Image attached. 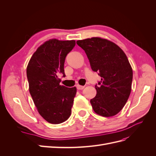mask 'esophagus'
I'll list each match as a JSON object with an SVG mask.
<instances>
[{
  "instance_id": "34e87169",
  "label": "esophagus",
  "mask_w": 156,
  "mask_h": 156,
  "mask_svg": "<svg viewBox=\"0 0 156 156\" xmlns=\"http://www.w3.org/2000/svg\"><path fill=\"white\" fill-rule=\"evenodd\" d=\"M84 88V86L79 85V84H77V88L78 90H83Z\"/></svg>"
}]
</instances>
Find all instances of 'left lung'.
<instances>
[{
    "label": "left lung",
    "mask_w": 156,
    "mask_h": 156,
    "mask_svg": "<svg viewBox=\"0 0 156 156\" xmlns=\"http://www.w3.org/2000/svg\"><path fill=\"white\" fill-rule=\"evenodd\" d=\"M85 51L91 68L101 77L90 103L96 114L110 117L124 107L131 90L133 70L126 55L112 41L100 37L77 41Z\"/></svg>",
    "instance_id": "1"
}]
</instances>
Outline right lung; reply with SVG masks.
<instances>
[{"label": "right lung", "mask_w": 156, "mask_h": 156, "mask_svg": "<svg viewBox=\"0 0 156 156\" xmlns=\"http://www.w3.org/2000/svg\"><path fill=\"white\" fill-rule=\"evenodd\" d=\"M75 45V40L50 39L36 49L27 68L29 92L39 114L47 122L58 124L72 113L76 87L60 85L58 74H64L66 55Z\"/></svg>", "instance_id": "1"}]
</instances>
